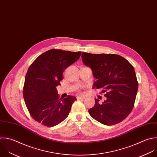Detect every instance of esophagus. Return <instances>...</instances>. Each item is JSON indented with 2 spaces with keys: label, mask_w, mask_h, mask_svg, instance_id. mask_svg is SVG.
Instances as JSON below:
<instances>
[{
  "label": "esophagus",
  "mask_w": 157,
  "mask_h": 157,
  "mask_svg": "<svg viewBox=\"0 0 157 157\" xmlns=\"http://www.w3.org/2000/svg\"><path fill=\"white\" fill-rule=\"evenodd\" d=\"M76 98L78 100H81V99H84V98H86V97H77Z\"/></svg>",
  "instance_id": "34e87169"
}]
</instances>
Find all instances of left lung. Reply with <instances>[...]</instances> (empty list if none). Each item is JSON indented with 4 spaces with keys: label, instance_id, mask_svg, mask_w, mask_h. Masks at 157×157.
<instances>
[{
    "label": "left lung",
    "instance_id": "left-lung-1",
    "mask_svg": "<svg viewBox=\"0 0 157 157\" xmlns=\"http://www.w3.org/2000/svg\"><path fill=\"white\" fill-rule=\"evenodd\" d=\"M85 65L92 69L96 82L94 87L103 89L107 99L89 110V115L100 123L112 126L124 120L131 112L138 90V82L132 65L115 54L82 53Z\"/></svg>",
    "mask_w": 157,
    "mask_h": 157
}]
</instances>
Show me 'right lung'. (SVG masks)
<instances>
[{
    "instance_id": "1",
    "label": "right lung",
    "mask_w": 157,
    "mask_h": 157,
    "mask_svg": "<svg viewBox=\"0 0 157 157\" xmlns=\"http://www.w3.org/2000/svg\"><path fill=\"white\" fill-rule=\"evenodd\" d=\"M81 52L51 49L39 56L26 73L23 97L32 118L42 124L52 127L68 116L74 96L59 98L56 87L60 85L63 73L80 57Z\"/></svg>"
}]
</instances>
